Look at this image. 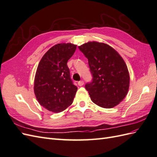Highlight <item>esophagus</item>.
<instances>
[{
	"label": "esophagus",
	"instance_id": "34e87169",
	"mask_svg": "<svg viewBox=\"0 0 157 157\" xmlns=\"http://www.w3.org/2000/svg\"><path fill=\"white\" fill-rule=\"evenodd\" d=\"M78 86H82V85H84V81H81L78 82Z\"/></svg>",
	"mask_w": 157,
	"mask_h": 157
}]
</instances>
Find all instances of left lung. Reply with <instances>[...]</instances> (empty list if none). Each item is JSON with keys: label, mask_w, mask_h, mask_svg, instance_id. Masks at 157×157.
Wrapping results in <instances>:
<instances>
[{"label": "left lung", "mask_w": 157, "mask_h": 157, "mask_svg": "<svg viewBox=\"0 0 157 157\" xmlns=\"http://www.w3.org/2000/svg\"><path fill=\"white\" fill-rule=\"evenodd\" d=\"M78 48L89 60L93 81L85 85L91 101L105 109H111L127 95L130 76L122 56L109 44L88 42Z\"/></svg>", "instance_id": "8db88e82"}]
</instances>
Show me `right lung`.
Returning <instances> with one entry per match:
<instances>
[{"mask_svg": "<svg viewBox=\"0 0 157 157\" xmlns=\"http://www.w3.org/2000/svg\"><path fill=\"white\" fill-rule=\"evenodd\" d=\"M76 45L55 44L45 53L38 65L34 92L40 105L49 111L58 113L68 107L74 100L77 87L70 77L68 60Z\"/></svg>", "mask_w": 157, "mask_h": 157, "instance_id": "right-lung-1", "label": "right lung"}]
</instances>
